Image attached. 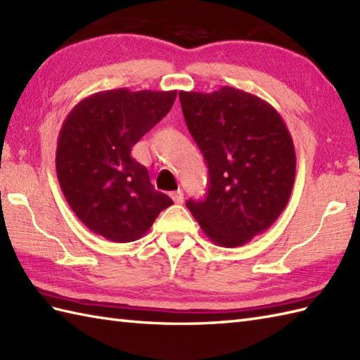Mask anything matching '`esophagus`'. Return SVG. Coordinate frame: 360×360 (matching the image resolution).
Returning a JSON list of instances; mask_svg holds the SVG:
<instances>
[{"label": "esophagus", "mask_w": 360, "mask_h": 360, "mask_svg": "<svg viewBox=\"0 0 360 360\" xmlns=\"http://www.w3.org/2000/svg\"><path fill=\"white\" fill-rule=\"evenodd\" d=\"M170 196L176 204H182V201H184V193H182V190H176V192H172Z\"/></svg>", "instance_id": "1"}]
</instances>
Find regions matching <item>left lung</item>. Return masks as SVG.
Returning a JSON list of instances; mask_svg holds the SVG:
<instances>
[{
    "label": "left lung",
    "mask_w": 360,
    "mask_h": 360,
    "mask_svg": "<svg viewBox=\"0 0 360 360\" xmlns=\"http://www.w3.org/2000/svg\"><path fill=\"white\" fill-rule=\"evenodd\" d=\"M179 101L209 168L205 198L187 201V209L210 241L243 246L286 207L295 179L292 137L280 112L246 91H181Z\"/></svg>",
    "instance_id": "8db88e82"
}]
</instances>
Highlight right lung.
<instances>
[{"mask_svg":"<svg viewBox=\"0 0 360 360\" xmlns=\"http://www.w3.org/2000/svg\"><path fill=\"white\" fill-rule=\"evenodd\" d=\"M178 91L96 93L74 106L58 134L56 168L68 204L91 232L142 238L173 201L151 186L131 148L172 110Z\"/></svg>","mask_w":360,"mask_h":360,"instance_id":"add662e5","label":"right lung"}]
</instances>
